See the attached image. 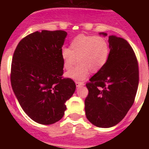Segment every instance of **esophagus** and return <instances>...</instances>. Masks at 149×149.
Masks as SVG:
<instances>
[{
  "instance_id": "1",
  "label": "esophagus",
  "mask_w": 149,
  "mask_h": 149,
  "mask_svg": "<svg viewBox=\"0 0 149 149\" xmlns=\"http://www.w3.org/2000/svg\"><path fill=\"white\" fill-rule=\"evenodd\" d=\"M76 86H77V87H79V86H84V82L77 81V82H76Z\"/></svg>"
}]
</instances>
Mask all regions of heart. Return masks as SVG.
<instances>
[{
  "label": "heart",
  "mask_w": 149,
  "mask_h": 149,
  "mask_svg": "<svg viewBox=\"0 0 149 149\" xmlns=\"http://www.w3.org/2000/svg\"><path fill=\"white\" fill-rule=\"evenodd\" d=\"M110 54V47L105 38L100 36L79 35L70 42V49H61L63 67L70 70L77 63L79 64L66 77L74 80H84L91 71L97 72L107 63Z\"/></svg>",
  "instance_id": "heart-1"
}]
</instances>
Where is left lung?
Returning a JSON list of instances; mask_svg holds the SVG:
<instances>
[{"mask_svg":"<svg viewBox=\"0 0 149 149\" xmlns=\"http://www.w3.org/2000/svg\"><path fill=\"white\" fill-rule=\"evenodd\" d=\"M108 42V60L86 84L89 93L85 100L86 118L104 128L125 118L133 105L139 80L138 61L129 43L116 36H109Z\"/></svg>","mask_w":149,"mask_h":149,"instance_id":"8db88e82","label":"left lung"}]
</instances>
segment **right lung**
<instances>
[{
	"label": "right lung",
	"mask_w": 149,
	"mask_h": 149,
	"mask_svg": "<svg viewBox=\"0 0 149 149\" xmlns=\"http://www.w3.org/2000/svg\"><path fill=\"white\" fill-rule=\"evenodd\" d=\"M66 36L61 30L36 31L20 41L13 55L12 90L23 111L38 124L60 120L76 91L72 79L62 78L61 49Z\"/></svg>",
	"instance_id": "add662e5"
}]
</instances>
